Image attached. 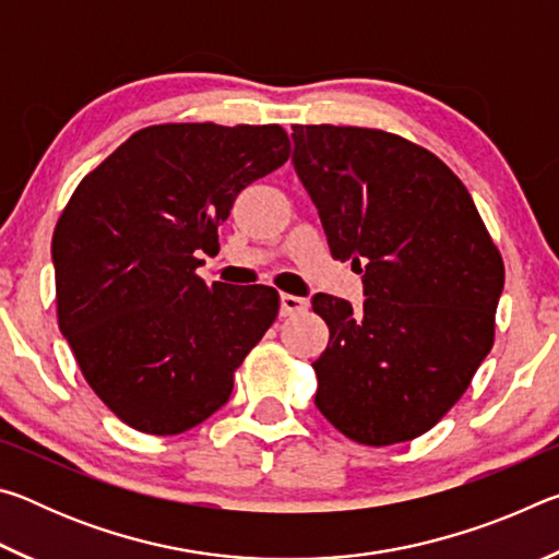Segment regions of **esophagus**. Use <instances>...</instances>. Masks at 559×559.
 I'll list each match as a JSON object with an SVG mask.
<instances>
[{
	"mask_svg": "<svg viewBox=\"0 0 559 559\" xmlns=\"http://www.w3.org/2000/svg\"><path fill=\"white\" fill-rule=\"evenodd\" d=\"M308 308L306 298L290 296V293H281V316H296Z\"/></svg>",
	"mask_w": 559,
	"mask_h": 559,
	"instance_id": "esophagus-1",
	"label": "esophagus"
}]
</instances>
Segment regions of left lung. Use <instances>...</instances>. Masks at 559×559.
<instances>
[{"mask_svg":"<svg viewBox=\"0 0 559 559\" xmlns=\"http://www.w3.org/2000/svg\"><path fill=\"white\" fill-rule=\"evenodd\" d=\"M293 167L365 302L316 293L330 328L316 406L347 439L429 431L493 347L503 259L468 189L429 150L370 128L293 126Z\"/></svg>","mask_w":559,"mask_h":559,"instance_id":"1","label":"left lung"}]
</instances>
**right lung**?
Returning <instances> with one entry per match:
<instances>
[{"instance_id": "obj_1", "label": "right lung", "mask_w": 559, "mask_h": 559, "mask_svg": "<svg viewBox=\"0 0 559 559\" xmlns=\"http://www.w3.org/2000/svg\"><path fill=\"white\" fill-rule=\"evenodd\" d=\"M290 155L278 126L138 130L81 179L51 241L59 328L128 427L173 437L229 402L234 370L278 316L271 286L197 276L241 189Z\"/></svg>"}]
</instances>
